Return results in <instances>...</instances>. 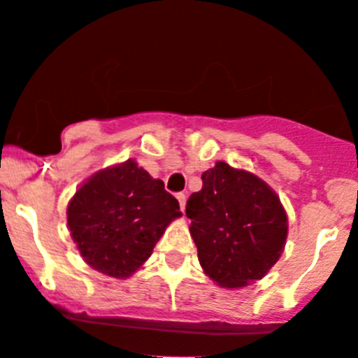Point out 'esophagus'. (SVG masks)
<instances>
[{
  "label": "esophagus",
  "instance_id": "34e87169",
  "mask_svg": "<svg viewBox=\"0 0 358 358\" xmlns=\"http://www.w3.org/2000/svg\"><path fill=\"white\" fill-rule=\"evenodd\" d=\"M176 199H178L180 208H182V212H185V201H187V196L183 194V192H178V194H176Z\"/></svg>",
  "mask_w": 358,
  "mask_h": 358
}]
</instances>
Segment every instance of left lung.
Segmentation results:
<instances>
[{
	"label": "left lung",
	"mask_w": 358,
	"mask_h": 358,
	"mask_svg": "<svg viewBox=\"0 0 358 358\" xmlns=\"http://www.w3.org/2000/svg\"><path fill=\"white\" fill-rule=\"evenodd\" d=\"M187 199L191 235L203 271L221 287H243L276 264L287 239V215L271 187L217 162Z\"/></svg>",
	"instance_id": "1"
}]
</instances>
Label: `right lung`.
<instances>
[{
  "mask_svg": "<svg viewBox=\"0 0 358 358\" xmlns=\"http://www.w3.org/2000/svg\"><path fill=\"white\" fill-rule=\"evenodd\" d=\"M178 199L134 160L96 173L67 207V224L89 266L127 278L151 255L173 219Z\"/></svg>",
  "mask_w": 358,
  "mask_h": 358,
  "instance_id": "right-lung-1",
  "label": "right lung"
}]
</instances>
